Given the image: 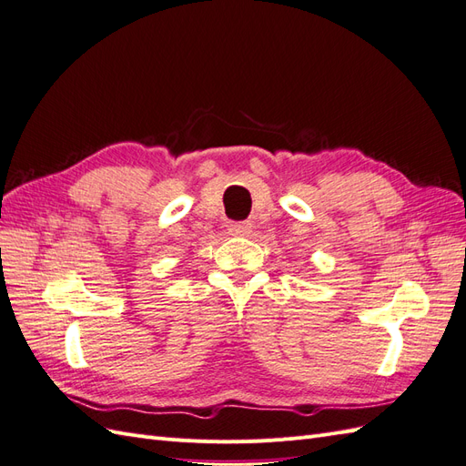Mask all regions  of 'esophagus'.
Masks as SVG:
<instances>
[{
    "label": "esophagus",
    "instance_id": "34e87169",
    "mask_svg": "<svg viewBox=\"0 0 466 466\" xmlns=\"http://www.w3.org/2000/svg\"><path fill=\"white\" fill-rule=\"evenodd\" d=\"M250 229H252V225L248 221H237V223L229 225V231L233 235H243L245 237V235L250 233Z\"/></svg>",
    "mask_w": 466,
    "mask_h": 466
}]
</instances>
